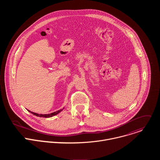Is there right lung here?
Here are the masks:
<instances>
[{
    "instance_id": "add662e5",
    "label": "right lung",
    "mask_w": 160,
    "mask_h": 160,
    "mask_svg": "<svg viewBox=\"0 0 160 160\" xmlns=\"http://www.w3.org/2000/svg\"><path fill=\"white\" fill-rule=\"evenodd\" d=\"M62 110V109H59V110H58V111H56V112H52V113H50V114H45V115H42V114H38V113H36V112H32V111H29V112H30L31 113H32V114H33L34 115H36V116H37V117H45V118H49V117H53V116H54V115H57V114H58L59 112H60Z\"/></svg>"
}]
</instances>
